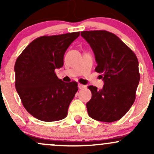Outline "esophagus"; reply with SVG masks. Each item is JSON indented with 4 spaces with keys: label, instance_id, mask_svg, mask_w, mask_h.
<instances>
[{
    "label": "esophagus",
    "instance_id": "esophagus-1",
    "mask_svg": "<svg viewBox=\"0 0 154 154\" xmlns=\"http://www.w3.org/2000/svg\"><path fill=\"white\" fill-rule=\"evenodd\" d=\"M78 88L79 89H84V88H85V85H82V84H79Z\"/></svg>",
    "mask_w": 154,
    "mask_h": 154
}]
</instances>
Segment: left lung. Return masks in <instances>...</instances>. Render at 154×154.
<instances>
[{"label":"left lung","mask_w":154,"mask_h":154,"mask_svg":"<svg viewBox=\"0 0 154 154\" xmlns=\"http://www.w3.org/2000/svg\"><path fill=\"white\" fill-rule=\"evenodd\" d=\"M81 35L95 54V72L102 73L101 90L90 85L92 98L86 103L88 115L105 122L125 115L135 100L140 81L138 61L135 53L113 33L105 30L83 31Z\"/></svg>","instance_id":"left-lung-1"}]
</instances>
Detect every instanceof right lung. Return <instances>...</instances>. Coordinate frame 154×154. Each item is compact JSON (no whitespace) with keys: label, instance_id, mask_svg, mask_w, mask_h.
I'll use <instances>...</instances> for the list:
<instances>
[{"label":"right lung","instance_id":"add662e5","mask_svg":"<svg viewBox=\"0 0 154 154\" xmlns=\"http://www.w3.org/2000/svg\"><path fill=\"white\" fill-rule=\"evenodd\" d=\"M79 32L42 36L25 48L16 61L15 87L23 106L32 116L44 122L63 119L77 93V82L58 78L56 69Z\"/></svg>","mask_w":154,"mask_h":154}]
</instances>
